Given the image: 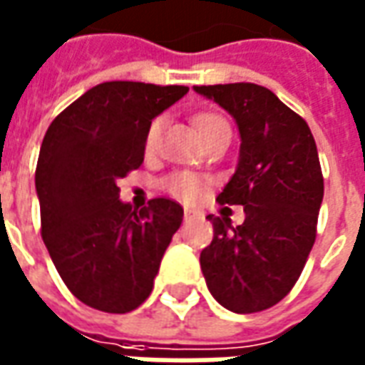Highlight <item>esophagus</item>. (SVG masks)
<instances>
[{"label":"esophagus","mask_w":365,"mask_h":365,"mask_svg":"<svg viewBox=\"0 0 365 365\" xmlns=\"http://www.w3.org/2000/svg\"><path fill=\"white\" fill-rule=\"evenodd\" d=\"M183 217H185V222H187V220H192L193 217L192 210H185V212H183Z\"/></svg>","instance_id":"esophagus-1"}]
</instances>
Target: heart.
I'll return each mask as SVG.
<instances>
[{
  "label": "heart",
  "instance_id": "b5f03b06",
  "mask_svg": "<svg viewBox=\"0 0 365 365\" xmlns=\"http://www.w3.org/2000/svg\"><path fill=\"white\" fill-rule=\"evenodd\" d=\"M195 125H197V130L202 133L203 140L212 138L220 130L230 128L227 121L222 115H215V113H200L195 118ZM160 133H162V120H153L150 128H148V133H145V150L151 151L158 145ZM163 190L170 193V195H173V197H178V200L195 202L203 190V182L200 175H195L192 172H178L168 175L163 180Z\"/></svg>",
  "mask_w": 365,
  "mask_h": 365
}]
</instances>
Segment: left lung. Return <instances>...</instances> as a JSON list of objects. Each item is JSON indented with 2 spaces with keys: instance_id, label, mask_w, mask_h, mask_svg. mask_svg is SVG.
Returning a JSON list of instances; mask_svg holds the SVG:
<instances>
[{
  "instance_id": "8db88e82",
  "label": "left lung",
  "mask_w": 365,
  "mask_h": 365,
  "mask_svg": "<svg viewBox=\"0 0 365 365\" xmlns=\"http://www.w3.org/2000/svg\"><path fill=\"white\" fill-rule=\"evenodd\" d=\"M234 118L240 162L217 202L244 205L232 227L207 215L214 240L200 255L212 296L235 314L276 306L296 286L316 242L324 175L306 120L255 83L193 86Z\"/></svg>"
}]
</instances>
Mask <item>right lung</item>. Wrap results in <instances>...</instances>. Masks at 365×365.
<instances>
[{
    "label": "right lung",
    "mask_w": 365,
    "mask_h": 365,
    "mask_svg": "<svg viewBox=\"0 0 365 365\" xmlns=\"http://www.w3.org/2000/svg\"><path fill=\"white\" fill-rule=\"evenodd\" d=\"M185 86L106 81L47 128L36 168L41 237L68 289L86 306L128 314L153 289L183 207L168 197L133 210L118 180L143 163L151 120Z\"/></svg>",
    "instance_id": "right-lung-1"
}]
</instances>
